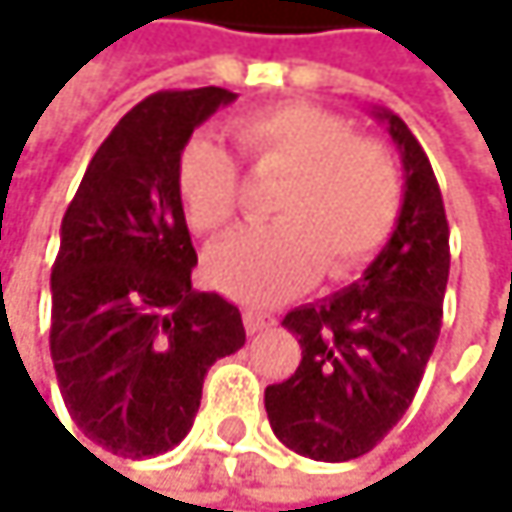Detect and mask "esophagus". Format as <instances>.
Returning <instances> with one entry per match:
<instances>
[{
	"label": "esophagus",
	"instance_id": "1",
	"mask_svg": "<svg viewBox=\"0 0 512 512\" xmlns=\"http://www.w3.org/2000/svg\"><path fill=\"white\" fill-rule=\"evenodd\" d=\"M242 324H245V330L254 336V333H264V330H270L276 321H273L270 315L258 312V309H245V312H242Z\"/></svg>",
	"mask_w": 512,
	"mask_h": 512
}]
</instances>
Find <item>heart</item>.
<instances>
[{"instance_id": "heart-1", "label": "heart", "mask_w": 512, "mask_h": 512, "mask_svg": "<svg viewBox=\"0 0 512 512\" xmlns=\"http://www.w3.org/2000/svg\"><path fill=\"white\" fill-rule=\"evenodd\" d=\"M254 170L288 173L273 200L279 221L245 227L206 254L209 279L245 303H273L324 267L345 279L390 239L402 209V176L390 149L354 134L330 110L285 101L230 122ZM176 191L197 233H221L239 209V167L215 137H191L176 161Z\"/></svg>"}]
</instances>
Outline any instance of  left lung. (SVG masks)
<instances>
[{
	"label": "left lung",
	"mask_w": 512,
	"mask_h": 512,
	"mask_svg": "<svg viewBox=\"0 0 512 512\" xmlns=\"http://www.w3.org/2000/svg\"><path fill=\"white\" fill-rule=\"evenodd\" d=\"M402 152L405 200L363 279L285 315L303 360L267 387L276 438L315 462L369 453L411 408L435 351L450 276V227L432 164L411 128L375 107Z\"/></svg>",
	"instance_id": "obj_1"
}]
</instances>
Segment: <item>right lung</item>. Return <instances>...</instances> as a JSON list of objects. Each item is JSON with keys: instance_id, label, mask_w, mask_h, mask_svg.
Returning a JSON list of instances; mask_svg holds the SVG:
<instances>
[{"instance_id": "obj_1", "label": "right lung", "mask_w": 512, "mask_h": 512, "mask_svg": "<svg viewBox=\"0 0 512 512\" xmlns=\"http://www.w3.org/2000/svg\"><path fill=\"white\" fill-rule=\"evenodd\" d=\"M233 98L218 86L143 98L98 146L65 209L50 357L77 432L113 456L173 450L209 366L245 345L239 309L191 288L197 251L176 191L191 131Z\"/></svg>"}]
</instances>
